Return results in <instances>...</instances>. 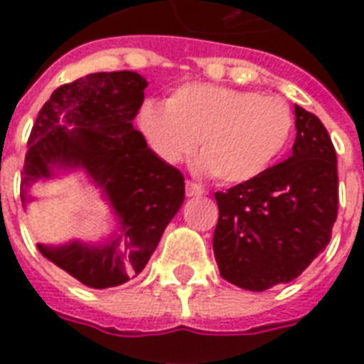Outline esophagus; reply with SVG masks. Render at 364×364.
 Returning <instances> with one entry per match:
<instances>
[{"instance_id":"esophagus-1","label":"esophagus","mask_w":364,"mask_h":364,"mask_svg":"<svg viewBox=\"0 0 364 364\" xmlns=\"http://www.w3.org/2000/svg\"><path fill=\"white\" fill-rule=\"evenodd\" d=\"M185 193H187V196H202V194H205V188L202 187V185H198V183L187 181V185H185Z\"/></svg>"}]
</instances>
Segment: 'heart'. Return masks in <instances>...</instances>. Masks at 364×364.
I'll return each mask as SVG.
<instances>
[{"label": "heart", "mask_w": 364, "mask_h": 364, "mask_svg": "<svg viewBox=\"0 0 364 364\" xmlns=\"http://www.w3.org/2000/svg\"><path fill=\"white\" fill-rule=\"evenodd\" d=\"M139 126L168 162L185 159L200 145V164L223 183H243L264 173L289 145L294 117L277 96L255 90L188 82L168 104L147 102Z\"/></svg>", "instance_id": "b5f03b06"}]
</instances>
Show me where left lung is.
<instances>
[{
  "instance_id": "1",
  "label": "left lung",
  "mask_w": 364,
  "mask_h": 364,
  "mask_svg": "<svg viewBox=\"0 0 364 364\" xmlns=\"http://www.w3.org/2000/svg\"><path fill=\"white\" fill-rule=\"evenodd\" d=\"M293 154L215 193L213 253L227 282L264 291L293 282L331 242L338 215L336 151L314 113L294 105Z\"/></svg>"
}]
</instances>
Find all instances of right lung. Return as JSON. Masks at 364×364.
<instances>
[{"mask_svg":"<svg viewBox=\"0 0 364 364\" xmlns=\"http://www.w3.org/2000/svg\"><path fill=\"white\" fill-rule=\"evenodd\" d=\"M145 87L136 71L90 73L62 85L41 107L28 137L22 204L30 200L31 183L53 176V168H85L119 217V230L104 245L37 243L45 259L87 287H117L136 277L185 200L181 171L159 159L132 124Z\"/></svg>","mask_w":364,"mask_h":364,"instance_id":"obj_1","label":"right lung"}]
</instances>
